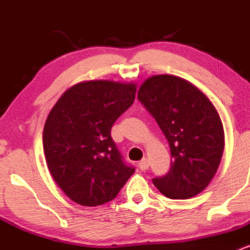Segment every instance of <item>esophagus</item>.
Here are the masks:
<instances>
[{"instance_id": "obj_1", "label": "esophagus", "mask_w": 250, "mask_h": 250, "mask_svg": "<svg viewBox=\"0 0 250 250\" xmlns=\"http://www.w3.org/2000/svg\"><path fill=\"white\" fill-rule=\"evenodd\" d=\"M139 167H140V169H141V170H147V169L149 168L148 159H143L142 161H140Z\"/></svg>"}]
</instances>
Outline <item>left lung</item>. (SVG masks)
<instances>
[{
  "instance_id": "1",
  "label": "left lung",
  "mask_w": 250,
  "mask_h": 250,
  "mask_svg": "<svg viewBox=\"0 0 250 250\" xmlns=\"http://www.w3.org/2000/svg\"><path fill=\"white\" fill-rule=\"evenodd\" d=\"M137 99L156 120L173 157L166 175L153 183L169 199L186 200L203 190L216 174L225 133L213 103L187 80L155 75L143 82Z\"/></svg>"
}]
</instances>
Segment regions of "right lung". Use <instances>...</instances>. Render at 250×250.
<instances>
[{
  "label": "right lung",
  "instance_id": "right-lung-1",
  "mask_svg": "<svg viewBox=\"0 0 250 250\" xmlns=\"http://www.w3.org/2000/svg\"><path fill=\"white\" fill-rule=\"evenodd\" d=\"M134 83L87 81L68 89L43 129L45 161L59 187L88 207L114 200L133 166L125 165L110 135L114 122L133 104Z\"/></svg>",
  "mask_w": 250,
  "mask_h": 250
}]
</instances>
